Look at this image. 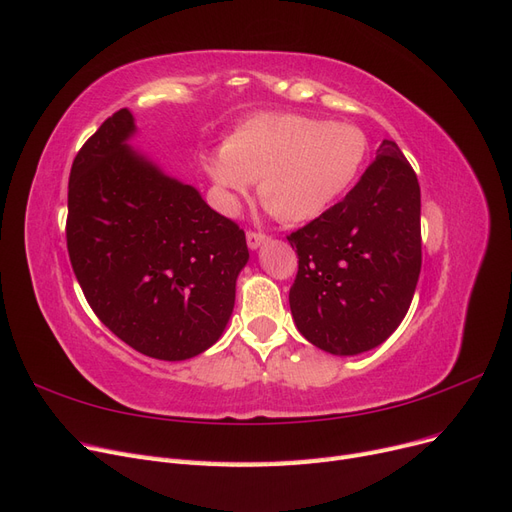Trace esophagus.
Wrapping results in <instances>:
<instances>
[{
    "label": "esophagus",
    "mask_w": 512,
    "mask_h": 512,
    "mask_svg": "<svg viewBox=\"0 0 512 512\" xmlns=\"http://www.w3.org/2000/svg\"><path fill=\"white\" fill-rule=\"evenodd\" d=\"M247 245L252 247V250H258V247L265 243V241H269V235L267 232H256V230H247Z\"/></svg>",
    "instance_id": "obj_1"
}]
</instances>
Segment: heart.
<instances>
[{
	"instance_id": "1",
	"label": "heart",
	"mask_w": 512,
	"mask_h": 512,
	"mask_svg": "<svg viewBox=\"0 0 512 512\" xmlns=\"http://www.w3.org/2000/svg\"><path fill=\"white\" fill-rule=\"evenodd\" d=\"M367 153V134L354 123L258 113L228 134L222 151L209 153L205 170L226 209L258 181L262 205L282 222L299 224L318 218L350 188Z\"/></svg>"
}]
</instances>
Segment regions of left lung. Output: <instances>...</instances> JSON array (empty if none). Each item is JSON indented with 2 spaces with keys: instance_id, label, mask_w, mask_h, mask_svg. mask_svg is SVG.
Masks as SVG:
<instances>
[{
  "instance_id": "8db88e82",
  "label": "left lung",
  "mask_w": 512,
  "mask_h": 512,
  "mask_svg": "<svg viewBox=\"0 0 512 512\" xmlns=\"http://www.w3.org/2000/svg\"><path fill=\"white\" fill-rule=\"evenodd\" d=\"M299 271L290 312L301 335L331 354L380 346L408 314L421 275V188L395 141L344 200L286 237Z\"/></svg>"
}]
</instances>
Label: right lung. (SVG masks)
I'll return each instance as SVG.
<instances>
[{
  "mask_svg": "<svg viewBox=\"0 0 512 512\" xmlns=\"http://www.w3.org/2000/svg\"><path fill=\"white\" fill-rule=\"evenodd\" d=\"M132 134L134 117L121 108L76 153L68 254L108 329L151 359L185 361L226 329L250 252L237 222L138 156Z\"/></svg>",
  "mask_w": 512,
  "mask_h": 512,
  "instance_id": "obj_1",
  "label": "right lung"
}]
</instances>
